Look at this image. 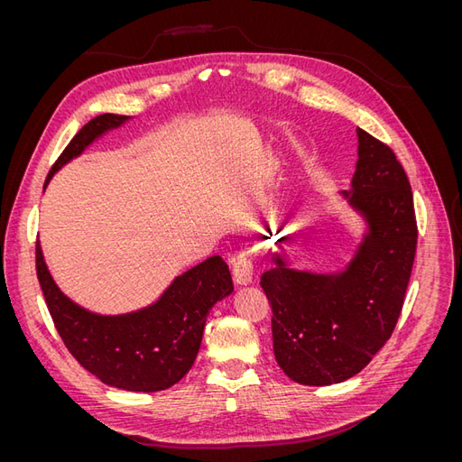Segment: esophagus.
I'll return each mask as SVG.
<instances>
[{
    "label": "esophagus",
    "instance_id": "1",
    "mask_svg": "<svg viewBox=\"0 0 462 462\" xmlns=\"http://www.w3.org/2000/svg\"><path fill=\"white\" fill-rule=\"evenodd\" d=\"M254 277V265L245 254H241L233 262V282L236 285H248L253 283Z\"/></svg>",
    "mask_w": 462,
    "mask_h": 462
}]
</instances>
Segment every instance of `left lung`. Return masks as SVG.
<instances>
[{
	"label": "left lung",
	"mask_w": 462,
	"mask_h": 462,
	"mask_svg": "<svg viewBox=\"0 0 462 462\" xmlns=\"http://www.w3.org/2000/svg\"><path fill=\"white\" fill-rule=\"evenodd\" d=\"M358 162L348 206L366 233L343 272L289 268L273 254L260 285L272 304L273 355L292 382L341 383L368 366L393 333L416 254L409 177L387 144L356 129Z\"/></svg>",
	"instance_id": "1"
}]
</instances>
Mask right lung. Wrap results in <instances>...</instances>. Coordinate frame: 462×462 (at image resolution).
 Here are the masks:
<instances>
[{
  "label": "right lung",
  "mask_w": 462,
  "mask_h": 462,
  "mask_svg": "<svg viewBox=\"0 0 462 462\" xmlns=\"http://www.w3.org/2000/svg\"><path fill=\"white\" fill-rule=\"evenodd\" d=\"M127 119L116 114L90 119L53 163L46 185L96 138L121 127ZM36 275L55 329L79 365L106 385L143 393L163 391L183 380L197 360L209 310L233 292L229 268L219 256H209L175 277L146 309L117 316L94 314L63 295L48 270L40 243Z\"/></svg>",
  "instance_id": "right-lung-1"
}]
</instances>
